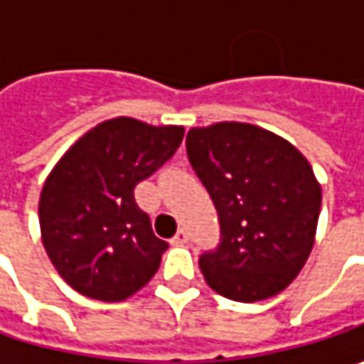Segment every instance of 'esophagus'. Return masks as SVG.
I'll return each mask as SVG.
<instances>
[{
	"mask_svg": "<svg viewBox=\"0 0 364 364\" xmlns=\"http://www.w3.org/2000/svg\"><path fill=\"white\" fill-rule=\"evenodd\" d=\"M188 239H190V235L186 229H180V231L176 232V237L172 239V245H186L188 243Z\"/></svg>",
	"mask_w": 364,
	"mask_h": 364,
	"instance_id": "34e87169",
	"label": "esophagus"
}]
</instances>
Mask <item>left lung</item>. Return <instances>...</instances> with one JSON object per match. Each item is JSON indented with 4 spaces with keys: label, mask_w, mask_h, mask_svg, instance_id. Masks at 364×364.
I'll list each match as a JSON object with an SVG mask.
<instances>
[{
    "label": "left lung",
    "mask_w": 364,
    "mask_h": 364,
    "mask_svg": "<svg viewBox=\"0 0 364 364\" xmlns=\"http://www.w3.org/2000/svg\"><path fill=\"white\" fill-rule=\"evenodd\" d=\"M186 149L220 220V245L200 257L206 284L235 301L284 291L312 253L322 188L306 156L253 123L192 127Z\"/></svg>",
    "instance_id": "1"
}]
</instances>
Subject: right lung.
Wrapping results in <instances>:
<instances>
[{
  "instance_id": "right-lung-1",
  "label": "right lung",
  "mask_w": 364,
  "mask_h": 364,
  "mask_svg": "<svg viewBox=\"0 0 364 364\" xmlns=\"http://www.w3.org/2000/svg\"><path fill=\"white\" fill-rule=\"evenodd\" d=\"M182 125L133 117L101 121L54 164L40 192V235L75 291L123 301L156 275L168 243L151 231L133 188L182 144Z\"/></svg>"
}]
</instances>
